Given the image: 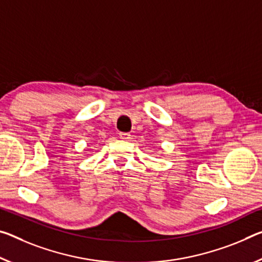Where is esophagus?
I'll return each mask as SVG.
<instances>
[{
    "label": "esophagus",
    "mask_w": 262,
    "mask_h": 262,
    "mask_svg": "<svg viewBox=\"0 0 262 262\" xmlns=\"http://www.w3.org/2000/svg\"><path fill=\"white\" fill-rule=\"evenodd\" d=\"M119 138L123 140V141H130V134H128V133H121V134L119 135Z\"/></svg>",
    "instance_id": "obj_1"
}]
</instances>
